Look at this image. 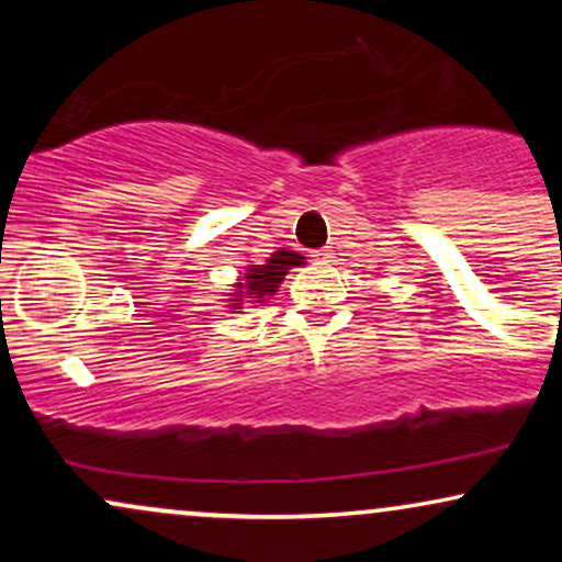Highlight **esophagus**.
I'll return each mask as SVG.
<instances>
[{"label": "esophagus", "instance_id": "esophagus-1", "mask_svg": "<svg viewBox=\"0 0 562 562\" xmlns=\"http://www.w3.org/2000/svg\"><path fill=\"white\" fill-rule=\"evenodd\" d=\"M314 256H317V261H333V248H322V250H317V254H314Z\"/></svg>", "mask_w": 562, "mask_h": 562}]
</instances>
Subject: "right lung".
<instances>
[{"mask_svg":"<svg viewBox=\"0 0 562 562\" xmlns=\"http://www.w3.org/2000/svg\"><path fill=\"white\" fill-rule=\"evenodd\" d=\"M306 259L299 254V250H288L280 248L274 250L263 263H248L243 269V274L237 277V282L232 288V293H227V308H243V303H267L272 295L277 293V288L282 285L285 274L293 267H303Z\"/></svg>","mask_w":562,"mask_h":562,"instance_id":"add662e5","label":"right lung"}]
</instances>
